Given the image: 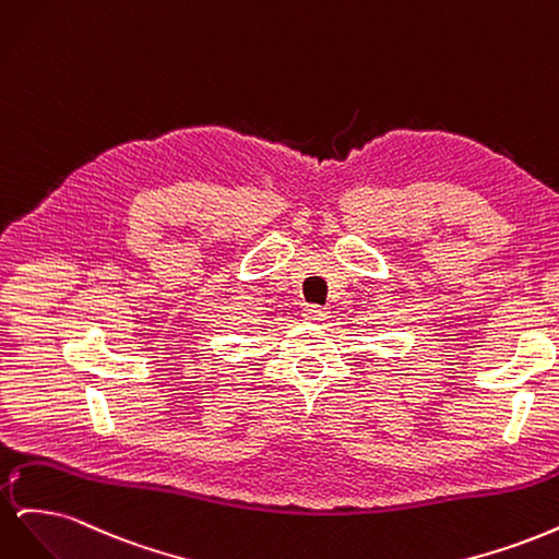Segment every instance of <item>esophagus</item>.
Segmentation results:
<instances>
[{"mask_svg":"<svg viewBox=\"0 0 559 559\" xmlns=\"http://www.w3.org/2000/svg\"><path fill=\"white\" fill-rule=\"evenodd\" d=\"M329 308H321V306H306L302 308V317L310 319V321H326L329 319Z\"/></svg>","mask_w":559,"mask_h":559,"instance_id":"1","label":"esophagus"}]
</instances>
